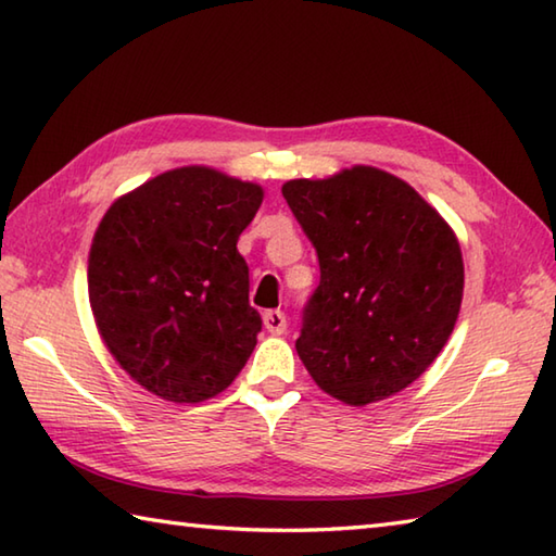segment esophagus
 Returning <instances> with one entry per match:
<instances>
[{
  "label": "esophagus",
  "mask_w": 556,
  "mask_h": 556,
  "mask_svg": "<svg viewBox=\"0 0 556 556\" xmlns=\"http://www.w3.org/2000/svg\"><path fill=\"white\" fill-rule=\"evenodd\" d=\"M265 330L271 334H285L287 332V315L281 311H265L263 315Z\"/></svg>",
  "instance_id": "obj_1"
}]
</instances>
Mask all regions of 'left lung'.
<instances>
[{"instance_id":"8db88e82","label":"left lung","mask_w":556,"mask_h":556,"mask_svg":"<svg viewBox=\"0 0 556 556\" xmlns=\"http://www.w3.org/2000/svg\"><path fill=\"white\" fill-rule=\"evenodd\" d=\"M318 253L296 352L320 390L350 407L400 393L427 371L458 320V236L393 173L352 166L281 185Z\"/></svg>"}]
</instances>
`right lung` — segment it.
Listing matches in <instances>:
<instances>
[{"instance_id": "obj_1", "label": "right lung", "mask_w": 556, "mask_h": 556, "mask_svg": "<svg viewBox=\"0 0 556 556\" xmlns=\"http://www.w3.org/2000/svg\"><path fill=\"white\" fill-rule=\"evenodd\" d=\"M265 190L182 166L117 198L89 253L98 334L119 368L166 402L198 405L233 383L263 328L238 236Z\"/></svg>"}]
</instances>
